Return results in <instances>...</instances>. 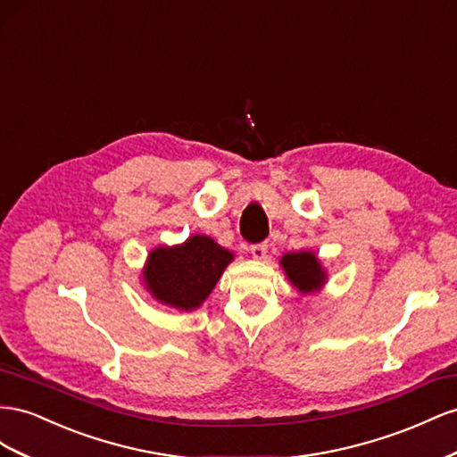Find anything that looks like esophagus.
Segmentation results:
<instances>
[{
	"mask_svg": "<svg viewBox=\"0 0 457 457\" xmlns=\"http://www.w3.org/2000/svg\"><path fill=\"white\" fill-rule=\"evenodd\" d=\"M266 253H268V245H266V243L251 245V254H253L256 260H264V258H266Z\"/></svg>",
	"mask_w": 457,
	"mask_h": 457,
	"instance_id": "esophagus-1",
	"label": "esophagus"
}]
</instances>
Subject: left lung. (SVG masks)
<instances>
[{
	"label": "left lung",
	"mask_w": 457,
	"mask_h": 457,
	"mask_svg": "<svg viewBox=\"0 0 457 457\" xmlns=\"http://www.w3.org/2000/svg\"><path fill=\"white\" fill-rule=\"evenodd\" d=\"M281 264L287 278L304 295L318 291L325 279V273L312 253H289L281 258Z\"/></svg>",
	"instance_id": "left-lung-1"
}]
</instances>
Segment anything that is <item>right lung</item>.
Listing matches in <instances>:
<instances>
[{
    "label": "right lung",
    "instance_id": "right-lung-1",
    "mask_svg": "<svg viewBox=\"0 0 457 457\" xmlns=\"http://www.w3.org/2000/svg\"><path fill=\"white\" fill-rule=\"evenodd\" d=\"M233 254L206 236H193L186 245L161 246L151 253L145 281L161 303L191 310L201 306L218 283Z\"/></svg>",
    "mask_w": 457,
    "mask_h": 457
}]
</instances>
